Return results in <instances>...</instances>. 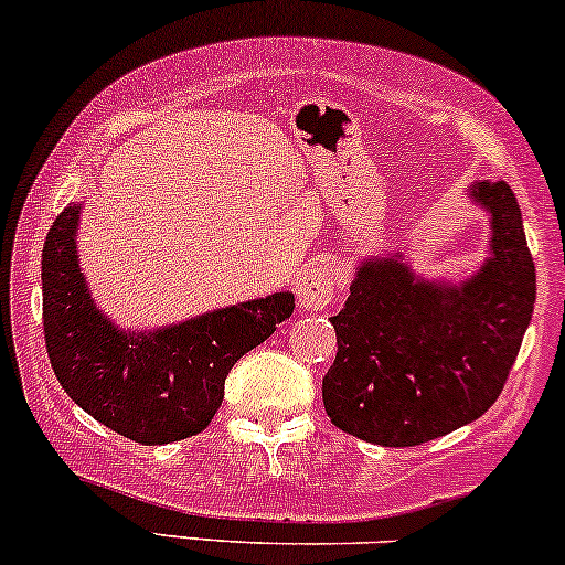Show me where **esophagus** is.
Wrapping results in <instances>:
<instances>
[{"label":"esophagus","instance_id":"esophagus-1","mask_svg":"<svg viewBox=\"0 0 565 565\" xmlns=\"http://www.w3.org/2000/svg\"><path fill=\"white\" fill-rule=\"evenodd\" d=\"M339 287V274L323 263L305 265L297 276V297L300 305L308 310H323L326 305L334 300Z\"/></svg>","mask_w":565,"mask_h":565}]
</instances>
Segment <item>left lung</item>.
Listing matches in <instances>:
<instances>
[{
	"label": "left lung",
	"instance_id": "obj_1",
	"mask_svg": "<svg viewBox=\"0 0 565 565\" xmlns=\"http://www.w3.org/2000/svg\"><path fill=\"white\" fill-rule=\"evenodd\" d=\"M489 213L487 260L460 284L418 276L403 255L355 268L323 376L331 424L384 447H413L484 416L532 321L536 276L521 207L505 181L468 186Z\"/></svg>",
	"mask_w": 565,
	"mask_h": 565
}]
</instances>
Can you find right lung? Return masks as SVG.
<instances>
[{
  "label": "right lung",
  "instance_id": "right-lung-1",
  "mask_svg": "<svg viewBox=\"0 0 565 565\" xmlns=\"http://www.w3.org/2000/svg\"><path fill=\"white\" fill-rule=\"evenodd\" d=\"M81 205H67L42 253L44 337L67 397L141 445L194 437L223 403V384L295 310L291 291L207 310L160 329L128 331L97 308L78 265Z\"/></svg>",
  "mask_w": 565,
  "mask_h": 565
}]
</instances>
